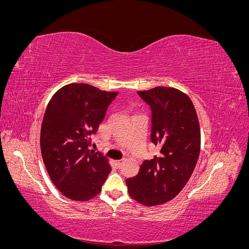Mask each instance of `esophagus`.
I'll return each mask as SVG.
<instances>
[{
	"label": "esophagus",
	"mask_w": 249,
	"mask_h": 249,
	"mask_svg": "<svg viewBox=\"0 0 249 249\" xmlns=\"http://www.w3.org/2000/svg\"><path fill=\"white\" fill-rule=\"evenodd\" d=\"M122 164H123V160H118V161H116V162H115V165H116V167H117V168H120V167H122Z\"/></svg>",
	"instance_id": "1"
}]
</instances>
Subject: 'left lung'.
Here are the masks:
<instances>
[{"label":"left lung","mask_w":249,"mask_h":249,"mask_svg":"<svg viewBox=\"0 0 249 249\" xmlns=\"http://www.w3.org/2000/svg\"><path fill=\"white\" fill-rule=\"evenodd\" d=\"M138 95L152 110L150 140L161 155L144 160L138 175L126 178L131 196L144 206L176 197L189 180L200 152V129L190 97L172 87H155Z\"/></svg>","instance_id":"obj_1"}]
</instances>
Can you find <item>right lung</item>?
Instances as JSON below:
<instances>
[{"label": "right lung", "instance_id": "obj_1", "mask_svg": "<svg viewBox=\"0 0 249 249\" xmlns=\"http://www.w3.org/2000/svg\"><path fill=\"white\" fill-rule=\"evenodd\" d=\"M117 94L73 83L60 88L48 105L40 131L41 155L52 182L67 198H93L111 171L107 158L89 145Z\"/></svg>", "mask_w": 249, "mask_h": 249}]
</instances>
